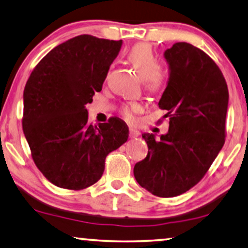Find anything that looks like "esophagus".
<instances>
[{
	"mask_svg": "<svg viewBox=\"0 0 248 248\" xmlns=\"http://www.w3.org/2000/svg\"><path fill=\"white\" fill-rule=\"evenodd\" d=\"M140 136V132L138 130H136V129H130L129 130V137L130 138H137V137Z\"/></svg>",
	"mask_w": 248,
	"mask_h": 248,
	"instance_id": "esophagus-1",
	"label": "esophagus"
}]
</instances>
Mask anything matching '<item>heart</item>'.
I'll return each mask as SVG.
<instances>
[{
  "label": "heart",
  "instance_id": "heart-1",
  "mask_svg": "<svg viewBox=\"0 0 248 248\" xmlns=\"http://www.w3.org/2000/svg\"><path fill=\"white\" fill-rule=\"evenodd\" d=\"M128 60L135 66L136 71L143 79V84L147 91L155 93L165 87L166 73L159 65L156 54L146 43H138L131 47L128 52ZM141 110V106L137 102L125 105L121 109V113L125 119L130 120L136 112Z\"/></svg>",
  "mask_w": 248,
  "mask_h": 248
}]
</instances>
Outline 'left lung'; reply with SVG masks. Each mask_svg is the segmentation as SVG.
Segmentation results:
<instances>
[{
	"mask_svg": "<svg viewBox=\"0 0 248 248\" xmlns=\"http://www.w3.org/2000/svg\"><path fill=\"white\" fill-rule=\"evenodd\" d=\"M165 58L170 73L158 106L167 111L169 130L160 140L142 135L148 154L134 175L142 188L168 198L201 182L223 148L228 88L215 61L189 43H175Z\"/></svg>",
	"mask_w": 248,
	"mask_h": 248,
	"instance_id": "8db88e82",
	"label": "left lung"
}]
</instances>
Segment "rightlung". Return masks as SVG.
<instances>
[{"mask_svg":"<svg viewBox=\"0 0 248 248\" xmlns=\"http://www.w3.org/2000/svg\"><path fill=\"white\" fill-rule=\"evenodd\" d=\"M123 41L82 34L59 44L30 76L22 127L32 159L55 186L80 190L101 178L105 160L128 139L124 121L92 125L87 103L100 92Z\"/></svg>","mask_w":248,"mask_h":248,"instance_id":"add662e5","label":"right lung"}]
</instances>
